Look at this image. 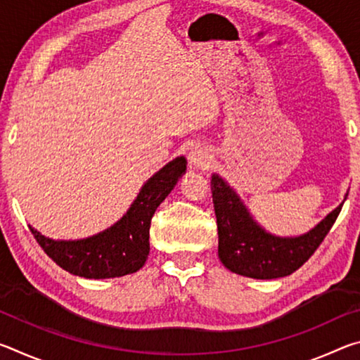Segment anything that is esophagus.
<instances>
[{
  "mask_svg": "<svg viewBox=\"0 0 360 360\" xmlns=\"http://www.w3.org/2000/svg\"><path fill=\"white\" fill-rule=\"evenodd\" d=\"M211 158L212 155L210 154V150L202 144L193 146V148H191V150H188V162H191V165H193L195 168L210 167Z\"/></svg>",
  "mask_w": 360,
  "mask_h": 360,
  "instance_id": "34e87169",
  "label": "esophagus"
}]
</instances>
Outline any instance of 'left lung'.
Masks as SVG:
<instances>
[{
    "instance_id": "obj_1",
    "label": "left lung",
    "mask_w": 360,
    "mask_h": 360,
    "mask_svg": "<svg viewBox=\"0 0 360 360\" xmlns=\"http://www.w3.org/2000/svg\"><path fill=\"white\" fill-rule=\"evenodd\" d=\"M211 191L219 259L227 270L254 279L283 278L298 270L326 238L348 197L307 233L278 236L255 221L238 192L217 173L211 174Z\"/></svg>"
}]
</instances>
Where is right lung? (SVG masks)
I'll use <instances>...</instances> for the list:
<instances>
[{
	"mask_svg": "<svg viewBox=\"0 0 360 360\" xmlns=\"http://www.w3.org/2000/svg\"><path fill=\"white\" fill-rule=\"evenodd\" d=\"M187 169L186 157H176L144 182L130 208L106 230L81 240L47 238L28 225L36 241L58 266L87 279L130 275L149 255V229L158 208Z\"/></svg>",
	"mask_w": 360,
	"mask_h": 360,
	"instance_id": "right-lung-1",
	"label": "right lung"
}]
</instances>
